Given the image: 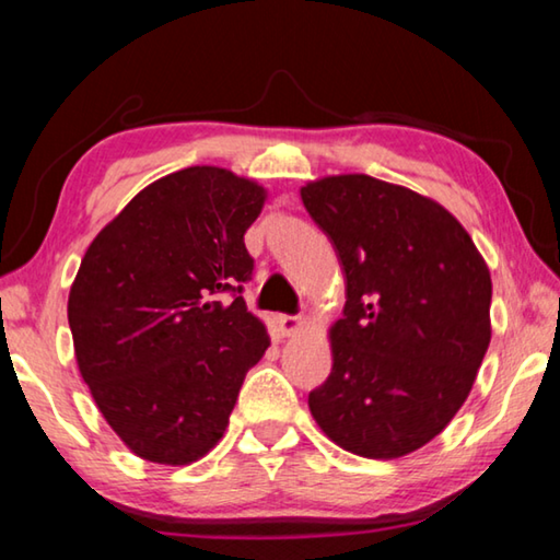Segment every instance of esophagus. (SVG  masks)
Masks as SVG:
<instances>
[{
  "instance_id": "obj_1",
  "label": "esophagus",
  "mask_w": 560,
  "mask_h": 560,
  "mask_svg": "<svg viewBox=\"0 0 560 560\" xmlns=\"http://www.w3.org/2000/svg\"><path fill=\"white\" fill-rule=\"evenodd\" d=\"M277 326L281 330V336H293L299 334L301 326H303V318L301 316H277Z\"/></svg>"
}]
</instances>
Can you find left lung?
Returning a JSON list of instances; mask_svg holds the SVG:
<instances>
[{"instance_id": "1", "label": "left lung", "mask_w": 560, "mask_h": 560, "mask_svg": "<svg viewBox=\"0 0 560 560\" xmlns=\"http://www.w3.org/2000/svg\"><path fill=\"white\" fill-rule=\"evenodd\" d=\"M346 273L334 371L308 393L318 428L395 459L447 428L491 340V277L467 230L430 197L371 175L301 187Z\"/></svg>"}]
</instances>
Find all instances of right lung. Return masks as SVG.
Wrapping results in <instances>:
<instances>
[{
	"label": "right lung",
	"instance_id": "right-lung-1",
	"mask_svg": "<svg viewBox=\"0 0 560 560\" xmlns=\"http://www.w3.org/2000/svg\"><path fill=\"white\" fill-rule=\"evenodd\" d=\"M264 200L230 170L185 167L140 189L81 259L69 293L75 360L138 457H205L269 348L242 299L254 271L244 232Z\"/></svg>",
	"mask_w": 560,
	"mask_h": 560
}]
</instances>
